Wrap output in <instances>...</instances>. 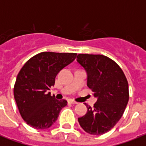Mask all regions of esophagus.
I'll return each mask as SVG.
<instances>
[{
  "label": "esophagus",
  "instance_id": "obj_1",
  "mask_svg": "<svg viewBox=\"0 0 146 146\" xmlns=\"http://www.w3.org/2000/svg\"><path fill=\"white\" fill-rule=\"evenodd\" d=\"M69 103H70V104H77V102L74 101V100H72V99H70L68 101Z\"/></svg>",
  "mask_w": 146,
  "mask_h": 146
}]
</instances>
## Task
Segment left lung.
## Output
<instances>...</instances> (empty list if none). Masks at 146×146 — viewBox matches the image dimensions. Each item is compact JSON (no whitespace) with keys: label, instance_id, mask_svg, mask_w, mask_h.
I'll return each mask as SVG.
<instances>
[{"label":"left lung","instance_id":"8db88e82","mask_svg":"<svg viewBox=\"0 0 146 146\" xmlns=\"http://www.w3.org/2000/svg\"><path fill=\"white\" fill-rule=\"evenodd\" d=\"M77 62L88 75L87 86L98 98L87 113L78 119L80 126L91 135H102L120 120L129 101V86L122 69L115 61L102 54H80Z\"/></svg>","mask_w":146,"mask_h":146}]
</instances>
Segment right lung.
Wrapping results in <instances>:
<instances>
[{
	"label": "right lung",
	"mask_w": 146,
	"mask_h": 146,
	"mask_svg": "<svg viewBox=\"0 0 146 146\" xmlns=\"http://www.w3.org/2000/svg\"><path fill=\"white\" fill-rule=\"evenodd\" d=\"M76 53L42 52L24 64L17 75L13 95L19 113L30 127L48 129L57 120L67 104L57 100L49 90L62 69L75 60Z\"/></svg>",
	"instance_id": "add662e5"
}]
</instances>
